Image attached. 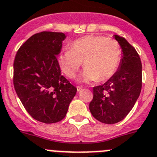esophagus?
<instances>
[{
  "label": "esophagus",
  "mask_w": 157,
  "mask_h": 157,
  "mask_svg": "<svg viewBox=\"0 0 157 157\" xmlns=\"http://www.w3.org/2000/svg\"><path fill=\"white\" fill-rule=\"evenodd\" d=\"M77 91H78V92H80V91H82V89H83V88H82L81 87H80V86H77Z\"/></svg>",
  "instance_id": "34e87169"
}]
</instances>
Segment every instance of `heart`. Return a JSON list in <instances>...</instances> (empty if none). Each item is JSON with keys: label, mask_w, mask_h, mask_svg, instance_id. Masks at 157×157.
<instances>
[{"label": "heart", "mask_w": 157, "mask_h": 157, "mask_svg": "<svg viewBox=\"0 0 157 157\" xmlns=\"http://www.w3.org/2000/svg\"><path fill=\"white\" fill-rule=\"evenodd\" d=\"M121 45L112 38L88 35L73 42L70 49L59 55L58 62L69 78H74L84 63L85 70L80 77L83 82L105 81L117 73L121 63Z\"/></svg>", "instance_id": "1"}]
</instances>
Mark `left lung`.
Segmentation results:
<instances>
[{
    "label": "left lung",
    "instance_id": "1",
    "mask_svg": "<svg viewBox=\"0 0 157 157\" xmlns=\"http://www.w3.org/2000/svg\"><path fill=\"white\" fill-rule=\"evenodd\" d=\"M123 52L120 66L105 84L93 87L91 113L104 124L124 119L135 105L142 90V63L138 52L125 38L114 35Z\"/></svg>",
    "mask_w": 157,
    "mask_h": 157
}]
</instances>
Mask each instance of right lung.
<instances>
[{
    "label": "right lung",
    "mask_w": 157,
    "mask_h": 157,
    "mask_svg": "<svg viewBox=\"0 0 157 157\" xmlns=\"http://www.w3.org/2000/svg\"><path fill=\"white\" fill-rule=\"evenodd\" d=\"M63 33H36L19 48L14 60L13 84L24 108L33 119L45 124L66 117L77 87L61 75L57 56Z\"/></svg>",
    "instance_id": "right-lung-1"
}]
</instances>
